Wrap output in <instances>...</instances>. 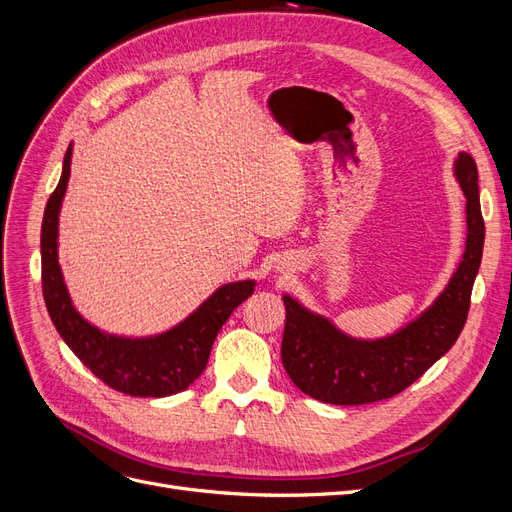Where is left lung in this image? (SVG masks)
Masks as SVG:
<instances>
[{"instance_id":"1","label":"left lung","mask_w":512,"mask_h":512,"mask_svg":"<svg viewBox=\"0 0 512 512\" xmlns=\"http://www.w3.org/2000/svg\"><path fill=\"white\" fill-rule=\"evenodd\" d=\"M453 178L466 197L464 254L445 290L407 326L381 339H356L294 296H281L286 305L281 362L298 390L347 407L385 400L407 390L453 347L466 324L485 243L479 171L468 152H457Z\"/></svg>"}]
</instances>
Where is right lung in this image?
Returning <instances> with one entry per match:
<instances>
[{"label":"right lung","mask_w":512,"mask_h":512,"mask_svg":"<svg viewBox=\"0 0 512 512\" xmlns=\"http://www.w3.org/2000/svg\"><path fill=\"white\" fill-rule=\"evenodd\" d=\"M72 154L74 144H69L61 180L42 220V292L50 320L80 362L112 390L137 398L184 392L205 370L220 328L252 296L256 281L241 279L220 286L180 324L150 337H125L88 322L69 296L59 264V214L72 173Z\"/></svg>","instance_id":"right-lung-1"}]
</instances>
